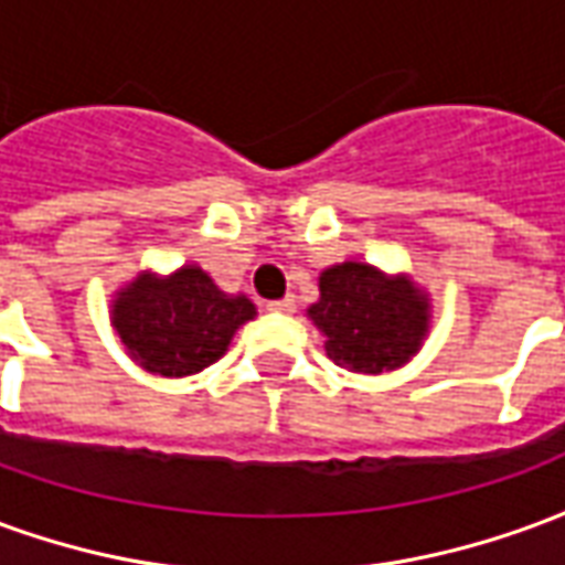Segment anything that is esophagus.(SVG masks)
Returning a JSON list of instances; mask_svg holds the SVG:
<instances>
[{"instance_id": "34e87169", "label": "esophagus", "mask_w": 565, "mask_h": 565, "mask_svg": "<svg viewBox=\"0 0 565 565\" xmlns=\"http://www.w3.org/2000/svg\"><path fill=\"white\" fill-rule=\"evenodd\" d=\"M266 311H275V315H294L296 299L294 296H284V299H275V302H266Z\"/></svg>"}]
</instances>
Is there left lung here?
<instances>
[{
	"label": "left lung",
	"mask_w": 565,
	"mask_h": 565,
	"mask_svg": "<svg viewBox=\"0 0 565 565\" xmlns=\"http://www.w3.org/2000/svg\"><path fill=\"white\" fill-rule=\"evenodd\" d=\"M327 335L335 366L379 375L403 366L426 335V296L405 278H387L366 263H342L320 275V299L308 308Z\"/></svg>",
	"instance_id": "left-lung-1"
}]
</instances>
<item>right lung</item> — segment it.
<instances>
[{"label":"right lung","instance_id":"add662e5","mask_svg":"<svg viewBox=\"0 0 565 565\" xmlns=\"http://www.w3.org/2000/svg\"><path fill=\"white\" fill-rule=\"evenodd\" d=\"M250 318V299L221 294L196 266L169 278L139 275L115 302L120 342L132 360L166 379H184L221 360L233 332Z\"/></svg>","mask_w":565,"mask_h":565}]
</instances>
